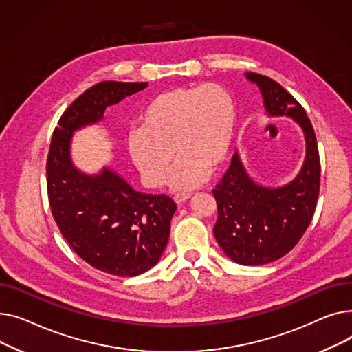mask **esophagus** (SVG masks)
Listing matches in <instances>:
<instances>
[{"label": "esophagus", "mask_w": 352, "mask_h": 352, "mask_svg": "<svg viewBox=\"0 0 352 352\" xmlns=\"http://www.w3.org/2000/svg\"><path fill=\"white\" fill-rule=\"evenodd\" d=\"M189 199H190V195H189V193H179V195L175 196V201H176L177 204H182V203H184L186 200H189Z\"/></svg>", "instance_id": "1"}]
</instances>
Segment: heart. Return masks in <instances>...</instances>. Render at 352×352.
I'll list each match as a JSON object with an SVG mask.
<instances>
[{"mask_svg":"<svg viewBox=\"0 0 352 352\" xmlns=\"http://www.w3.org/2000/svg\"><path fill=\"white\" fill-rule=\"evenodd\" d=\"M237 125L233 95L223 85L175 88L155 96L128 139L131 157L144 183L159 189L172 173L175 189H195L217 170L230 153ZM175 152H173V149Z\"/></svg>","mask_w":352,"mask_h":352,"instance_id":"1","label":"heart"}]
</instances>
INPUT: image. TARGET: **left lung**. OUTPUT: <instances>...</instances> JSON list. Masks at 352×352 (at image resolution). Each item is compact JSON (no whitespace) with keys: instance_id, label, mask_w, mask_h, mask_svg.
I'll list each match as a JSON object with an SVG mask.
<instances>
[{"instance_id":"8db88e82","label":"left lung","mask_w":352,"mask_h":352,"mask_svg":"<svg viewBox=\"0 0 352 352\" xmlns=\"http://www.w3.org/2000/svg\"><path fill=\"white\" fill-rule=\"evenodd\" d=\"M258 85L267 113L292 116L301 126L307 153L297 177L278 189L254 183L234 153L230 166L213 189L217 203L214 237L223 252L243 265H260L285 256L311 223L320 193L317 139L304 108L272 78L245 74Z\"/></svg>"}]
</instances>
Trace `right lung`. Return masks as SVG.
<instances>
[{"label":"right lung","mask_w":352,"mask_h":352,"mask_svg":"<svg viewBox=\"0 0 352 352\" xmlns=\"http://www.w3.org/2000/svg\"><path fill=\"white\" fill-rule=\"evenodd\" d=\"M148 82L105 80L79 95L58 120L47 159L52 216L74 252L92 267L118 277L139 276L166 249L176 203L166 195L133 190L118 173L89 176L74 168L72 133L103 118V112Z\"/></svg>","instance_id":"1"}]
</instances>
